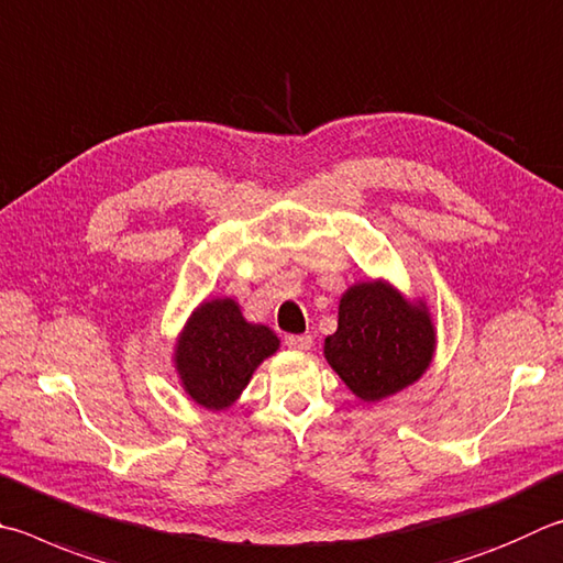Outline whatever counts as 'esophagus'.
I'll return each instance as SVG.
<instances>
[{
	"mask_svg": "<svg viewBox=\"0 0 563 563\" xmlns=\"http://www.w3.org/2000/svg\"><path fill=\"white\" fill-rule=\"evenodd\" d=\"M285 344H288L290 350L305 352V350H310V346H312V336L310 334H288V336H285Z\"/></svg>",
	"mask_w": 563,
	"mask_h": 563,
	"instance_id": "34e87169",
	"label": "esophagus"
}]
</instances>
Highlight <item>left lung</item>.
Wrapping results in <instances>:
<instances>
[{"instance_id": "1", "label": "left lung", "mask_w": 563, "mask_h": 563, "mask_svg": "<svg viewBox=\"0 0 563 563\" xmlns=\"http://www.w3.org/2000/svg\"><path fill=\"white\" fill-rule=\"evenodd\" d=\"M435 350V330L423 302H408L388 283L352 285L340 300L336 332L324 356L362 401H382L421 379Z\"/></svg>"}]
</instances>
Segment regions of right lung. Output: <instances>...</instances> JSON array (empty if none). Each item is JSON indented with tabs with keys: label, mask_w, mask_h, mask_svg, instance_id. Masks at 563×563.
<instances>
[{
	"label": "right lung",
	"mask_w": 563,
	"mask_h": 563,
	"mask_svg": "<svg viewBox=\"0 0 563 563\" xmlns=\"http://www.w3.org/2000/svg\"><path fill=\"white\" fill-rule=\"evenodd\" d=\"M280 340L265 324L243 320L231 298L201 302L179 334L175 362L187 394L203 408L221 411L249 386Z\"/></svg>",
	"instance_id": "right-lung-1"
}]
</instances>
